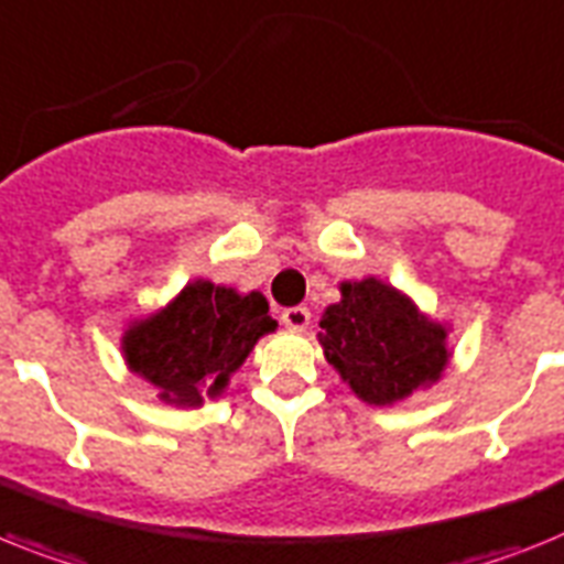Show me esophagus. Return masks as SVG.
I'll use <instances>...</instances> for the list:
<instances>
[{
    "label": "esophagus",
    "instance_id": "obj_1",
    "mask_svg": "<svg viewBox=\"0 0 564 564\" xmlns=\"http://www.w3.org/2000/svg\"><path fill=\"white\" fill-rule=\"evenodd\" d=\"M281 318L286 327L297 329V333L310 327V310H306V306H290V310H283Z\"/></svg>",
    "mask_w": 564,
    "mask_h": 564
}]
</instances>
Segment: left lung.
<instances>
[{
	"instance_id": "8db88e82",
	"label": "left lung",
	"mask_w": 564,
	"mask_h": 564,
	"mask_svg": "<svg viewBox=\"0 0 564 564\" xmlns=\"http://www.w3.org/2000/svg\"><path fill=\"white\" fill-rule=\"evenodd\" d=\"M318 327L327 361L368 405L405 400L448 365V329L377 278L341 283V301L324 310Z\"/></svg>"
}]
</instances>
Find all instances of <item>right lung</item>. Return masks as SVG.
Here are the masks:
<instances>
[{
  "mask_svg": "<svg viewBox=\"0 0 564 564\" xmlns=\"http://www.w3.org/2000/svg\"><path fill=\"white\" fill-rule=\"evenodd\" d=\"M278 327L260 292L240 295L210 281L187 283L159 313L132 322L121 350L159 400L194 409L217 397L260 336Z\"/></svg>",
  "mask_w": 564,
  "mask_h": 564,
  "instance_id": "obj_1",
  "label": "right lung"
}]
</instances>
